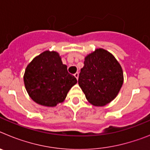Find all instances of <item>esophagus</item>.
Instances as JSON below:
<instances>
[{
	"instance_id": "esophagus-1",
	"label": "esophagus",
	"mask_w": 150,
	"mask_h": 150,
	"mask_svg": "<svg viewBox=\"0 0 150 150\" xmlns=\"http://www.w3.org/2000/svg\"><path fill=\"white\" fill-rule=\"evenodd\" d=\"M74 76L76 78V79H78V78H79V73L76 72V74H74Z\"/></svg>"
}]
</instances>
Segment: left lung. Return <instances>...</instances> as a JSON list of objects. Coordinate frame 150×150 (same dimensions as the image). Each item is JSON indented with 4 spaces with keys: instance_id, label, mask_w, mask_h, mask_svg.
I'll use <instances>...</instances> for the list:
<instances>
[{
    "instance_id": "obj_1",
    "label": "left lung",
    "mask_w": 150,
    "mask_h": 150,
    "mask_svg": "<svg viewBox=\"0 0 150 150\" xmlns=\"http://www.w3.org/2000/svg\"><path fill=\"white\" fill-rule=\"evenodd\" d=\"M78 83L88 102L104 106L116 98L122 86V69L109 52L97 49L85 58Z\"/></svg>"
}]
</instances>
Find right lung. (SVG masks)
Segmentation results:
<instances>
[{"instance_id":"right-lung-1","label":"right lung","mask_w":150,"mask_h":150,"mask_svg":"<svg viewBox=\"0 0 150 150\" xmlns=\"http://www.w3.org/2000/svg\"><path fill=\"white\" fill-rule=\"evenodd\" d=\"M24 83L29 96L36 103L55 107L65 99L67 92L77 83L67 72L56 52L45 51L26 67Z\"/></svg>"}]
</instances>
